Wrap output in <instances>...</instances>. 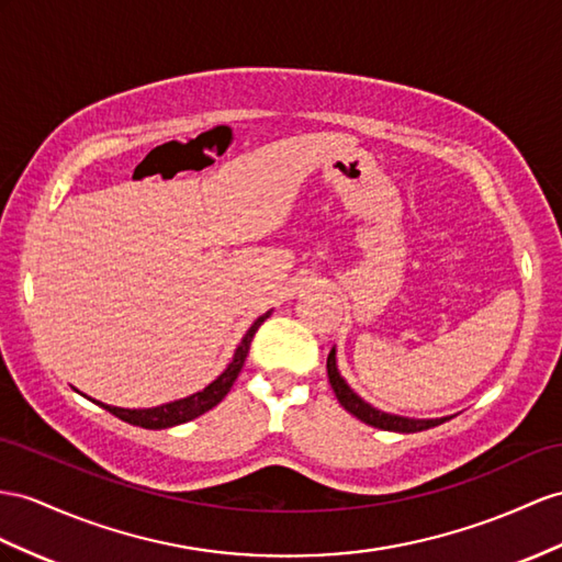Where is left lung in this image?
<instances>
[{
	"mask_svg": "<svg viewBox=\"0 0 562 562\" xmlns=\"http://www.w3.org/2000/svg\"><path fill=\"white\" fill-rule=\"evenodd\" d=\"M327 378H329V384H333L335 396H337L339 404L344 406V411H349L353 418H358L370 427L386 429V431H401V435H411V431H423V429L437 427V425L453 418V415H446V418H406V415L384 413L375 406H370L368 401L358 396L347 384V380L341 378V372L337 368V349L335 347L327 356Z\"/></svg>",
	"mask_w": 562,
	"mask_h": 562,
	"instance_id": "left-lung-1",
	"label": "left lung"
}]
</instances>
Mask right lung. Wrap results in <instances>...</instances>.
<instances>
[{
	"instance_id": "right-lung-1",
	"label": "right lung",
	"mask_w": 562,
	"mask_h": 562,
	"mask_svg": "<svg viewBox=\"0 0 562 562\" xmlns=\"http://www.w3.org/2000/svg\"><path fill=\"white\" fill-rule=\"evenodd\" d=\"M268 315H270V311L263 313V315H258V318L251 323V327L247 329V335L241 337L239 347L235 349L233 361H229L227 368L221 372V375L215 378L211 384H206L201 392H194L190 396L178 398V401H170V404H161V406H154V408H119V406L102 404V401H94L90 396L88 398L92 401V404L102 406L104 411L116 415V418H121L123 423H131V425L144 427V429H166V427H176V425H182V423H190V420L199 418V415H204L206 411H211L213 406H218L221 401L227 396V392L233 390V384H235V380L239 375V370H241L244 361H247V353H249V347H251V339L256 335V329L263 325V321L268 318Z\"/></svg>"
}]
</instances>
